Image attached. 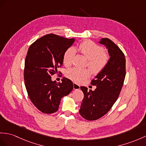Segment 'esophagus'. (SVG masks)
I'll return each instance as SVG.
<instances>
[{
	"label": "esophagus",
	"mask_w": 146,
	"mask_h": 146,
	"mask_svg": "<svg viewBox=\"0 0 146 146\" xmlns=\"http://www.w3.org/2000/svg\"><path fill=\"white\" fill-rule=\"evenodd\" d=\"M73 87L74 90H79L80 89V85L77 84L76 82H73Z\"/></svg>",
	"instance_id": "obj_1"
}]
</instances>
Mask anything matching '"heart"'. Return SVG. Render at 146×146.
<instances>
[{"label":"heart","mask_w":146,"mask_h":146,"mask_svg":"<svg viewBox=\"0 0 146 146\" xmlns=\"http://www.w3.org/2000/svg\"><path fill=\"white\" fill-rule=\"evenodd\" d=\"M76 50L88 59L87 66L94 75L101 72L107 65L109 60L108 55L104 52L101 46L95 42L86 40L80 42L75 48ZM76 51L72 48L66 49L63 55V63L66 66L72 65ZM89 70L87 69H79L73 67L67 69L65 75L69 79L79 82L89 76Z\"/></svg>","instance_id":"obj_1"}]
</instances>
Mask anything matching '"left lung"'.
Here are the masks:
<instances>
[{
	"label": "left lung",
	"instance_id": "8db88e82",
	"mask_svg": "<svg viewBox=\"0 0 146 146\" xmlns=\"http://www.w3.org/2000/svg\"><path fill=\"white\" fill-rule=\"evenodd\" d=\"M108 49L110 59L107 65L91 82L97 87L94 91L80 87L84 97L80 115L88 121L97 120L106 114L118 99L126 76V59L119 48L108 38L99 41Z\"/></svg>",
	"mask_w": 146,
	"mask_h": 146
}]
</instances>
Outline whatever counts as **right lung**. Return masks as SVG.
<instances>
[{"label": "right lung", "mask_w": 146, "mask_h": 146, "mask_svg": "<svg viewBox=\"0 0 146 146\" xmlns=\"http://www.w3.org/2000/svg\"><path fill=\"white\" fill-rule=\"evenodd\" d=\"M75 39L46 35L32 43L25 61L24 80L30 100L40 111L51 114L58 110L61 98L73 89V83L63 77L62 82L51 80L63 63V55ZM59 73H61L59 72Z\"/></svg>", "instance_id": "add662e5"}]
</instances>
